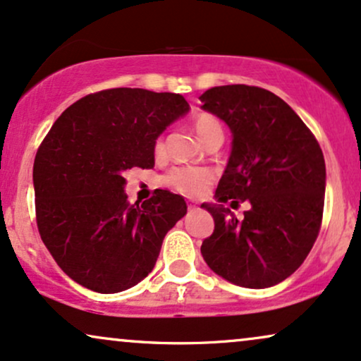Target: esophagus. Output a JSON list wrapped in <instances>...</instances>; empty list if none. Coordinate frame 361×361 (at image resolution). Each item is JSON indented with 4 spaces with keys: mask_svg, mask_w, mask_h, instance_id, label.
<instances>
[{
    "mask_svg": "<svg viewBox=\"0 0 361 361\" xmlns=\"http://www.w3.org/2000/svg\"><path fill=\"white\" fill-rule=\"evenodd\" d=\"M188 209H189V211H195V209H197V204L188 202Z\"/></svg>",
    "mask_w": 361,
    "mask_h": 361,
    "instance_id": "esophagus-1",
    "label": "esophagus"
}]
</instances>
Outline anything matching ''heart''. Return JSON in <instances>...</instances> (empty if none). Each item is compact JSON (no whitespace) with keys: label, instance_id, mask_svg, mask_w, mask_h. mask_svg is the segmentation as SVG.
<instances>
[{"label":"heart","instance_id":"1","mask_svg":"<svg viewBox=\"0 0 361 361\" xmlns=\"http://www.w3.org/2000/svg\"><path fill=\"white\" fill-rule=\"evenodd\" d=\"M194 130L197 133V137L204 144L207 139H211L212 135H222V127L221 122L212 115H199L194 120ZM164 150L162 140H157L155 144V152L160 154ZM212 176L211 171L207 169H197V167H173L172 171L164 177L162 182L169 188L176 190L182 195H188V197H199L206 192L209 185H211Z\"/></svg>","mask_w":361,"mask_h":361}]
</instances>
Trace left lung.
I'll list each match as a JSON object with an SVG mask.
<instances>
[{"instance_id": "left-lung-1", "label": "left lung", "mask_w": 361, "mask_h": 361, "mask_svg": "<svg viewBox=\"0 0 361 361\" xmlns=\"http://www.w3.org/2000/svg\"><path fill=\"white\" fill-rule=\"evenodd\" d=\"M202 110L233 133L204 239L207 266L226 281L262 289L284 281L303 264L322 226L326 167L319 144L286 102L259 87L222 85L199 97ZM252 206L238 221L224 204Z\"/></svg>"}]
</instances>
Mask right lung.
<instances>
[{
  "mask_svg": "<svg viewBox=\"0 0 361 361\" xmlns=\"http://www.w3.org/2000/svg\"><path fill=\"white\" fill-rule=\"evenodd\" d=\"M189 109L179 93L112 88L75 102L53 123L35 157V206L42 241L73 281L110 295L154 269L188 204L162 189L130 204L123 173L154 167L159 135Z\"/></svg>",
  "mask_w": 361,
  "mask_h": 361,
  "instance_id": "obj_1",
  "label": "right lung"
}]
</instances>
